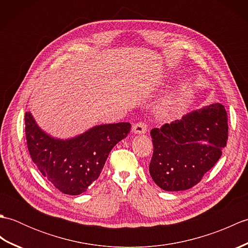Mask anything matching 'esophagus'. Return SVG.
<instances>
[{"mask_svg":"<svg viewBox=\"0 0 248 248\" xmlns=\"http://www.w3.org/2000/svg\"><path fill=\"white\" fill-rule=\"evenodd\" d=\"M132 132L135 134H145L147 132V124L145 123H138L133 124Z\"/></svg>","mask_w":248,"mask_h":248,"instance_id":"esophagus-1","label":"esophagus"}]
</instances>
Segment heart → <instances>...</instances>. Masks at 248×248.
I'll return each instance as SVG.
<instances>
[{
  "label": "heart",
  "mask_w": 248,
  "mask_h": 248,
  "mask_svg": "<svg viewBox=\"0 0 248 248\" xmlns=\"http://www.w3.org/2000/svg\"><path fill=\"white\" fill-rule=\"evenodd\" d=\"M175 102H176V96H175V94H170V97H167L164 100V103H163V104H164L165 108H170Z\"/></svg>",
  "instance_id": "heart-1"
}]
</instances>
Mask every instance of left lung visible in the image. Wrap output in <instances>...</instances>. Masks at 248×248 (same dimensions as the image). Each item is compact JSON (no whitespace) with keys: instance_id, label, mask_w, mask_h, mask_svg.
Returning a JSON list of instances; mask_svg holds the SVG:
<instances>
[{"instance_id":"obj_1","label":"left lung","mask_w":248,"mask_h":248,"mask_svg":"<svg viewBox=\"0 0 248 248\" xmlns=\"http://www.w3.org/2000/svg\"><path fill=\"white\" fill-rule=\"evenodd\" d=\"M227 121L224 105L213 103L152 129L149 172L156 186L167 192L196 186L222 155L228 140Z\"/></svg>"}]
</instances>
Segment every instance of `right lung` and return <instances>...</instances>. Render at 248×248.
<instances>
[{
    "label": "right lung",
    "instance_id": "right-lung-1",
    "mask_svg": "<svg viewBox=\"0 0 248 248\" xmlns=\"http://www.w3.org/2000/svg\"><path fill=\"white\" fill-rule=\"evenodd\" d=\"M25 136L31 161L53 186L67 195H80L99 178L110 150L128 135L129 123L100 124L75 138L61 140L39 128L25 113Z\"/></svg>",
    "mask_w": 248,
    "mask_h": 248
}]
</instances>
